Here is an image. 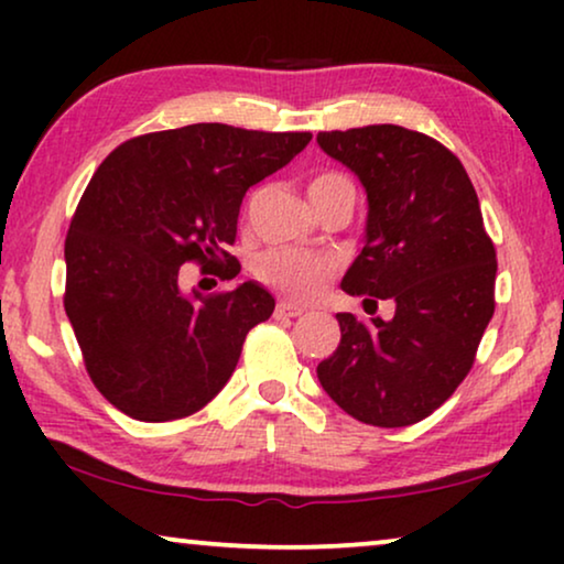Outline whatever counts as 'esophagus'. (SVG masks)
Returning <instances> with one entry per match:
<instances>
[{"label":"esophagus","mask_w":564,"mask_h":564,"mask_svg":"<svg viewBox=\"0 0 564 564\" xmlns=\"http://www.w3.org/2000/svg\"><path fill=\"white\" fill-rule=\"evenodd\" d=\"M303 313L305 307L290 303V300H280V303H276V315H280V318H297V315Z\"/></svg>","instance_id":"obj_1"}]
</instances>
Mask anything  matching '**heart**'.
<instances>
[{
	"instance_id": "heart-1",
	"label": "heart",
	"mask_w": 564,
	"mask_h": 564,
	"mask_svg": "<svg viewBox=\"0 0 564 564\" xmlns=\"http://www.w3.org/2000/svg\"><path fill=\"white\" fill-rule=\"evenodd\" d=\"M351 184L344 174L326 172L318 174L307 187V195L323 192L330 187H341ZM338 261L330 253H313L305 249H274L259 259L257 274L261 282L274 288L282 295L292 300H313L318 292L326 288V282L336 274Z\"/></svg>"
}]
</instances>
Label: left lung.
<instances>
[{
    "label": "left lung",
    "instance_id": "1",
    "mask_svg": "<svg viewBox=\"0 0 564 564\" xmlns=\"http://www.w3.org/2000/svg\"><path fill=\"white\" fill-rule=\"evenodd\" d=\"M367 189L365 249L341 290L392 300L390 321L338 313L341 344L318 365L334 403L369 426L419 423L459 388L496 311V246L462 161L400 126L318 133Z\"/></svg>",
    "mask_w": 564,
    "mask_h": 564
}]
</instances>
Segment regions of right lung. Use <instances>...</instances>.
Returning a JSON list of instances; mask_svg holds the SVG:
<instances>
[{
  "label": "right lung",
  "mask_w": 564,
  "mask_h": 564,
  "mask_svg": "<svg viewBox=\"0 0 564 564\" xmlns=\"http://www.w3.org/2000/svg\"><path fill=\"white\" fill-rule=\"evenodd\" d=\"M311 133L197 122L120 143L91 176L68 226L64 307L95 388L130 419L176 421L234 375L246 334L274 297L257 282L184 295L180 267L241 272L246 189L290 164Z\"/></svg>",
  "instance_id": "obj_1"
}]
</instances>
